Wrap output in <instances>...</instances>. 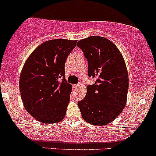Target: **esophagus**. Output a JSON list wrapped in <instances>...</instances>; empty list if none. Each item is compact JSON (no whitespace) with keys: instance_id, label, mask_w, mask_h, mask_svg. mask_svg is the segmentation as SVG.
Instances as JSON below:
<instances>
[{"instance_id":"obj_1","label":"esophagus","mask_w":156,"mask_h":156,"mask_svg":"<svg viewBox=\"0 0 156 156\" xmlns=\"http://www.w3.org/2000/svg\"><path fill=\"white\" fill-rule=\"evenodd\" d=\"M80 87V84H76V85H74V86H73L74 88H78V87Z\"/></svg>"}]
</instances>
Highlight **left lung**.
<instances>
[{
  "label": "left lung",
  "mask_w": 156,
  "mask_h": 156,
  "mask_svg": "<svg viewBox=\"0 0 156 156\" xmlns=\"http://www.w3.org/2000/svg\"><path fill=\"white\" fill-rule=\"evenodd\" d=\"M88 61L89 77L96 78L87 87L86 97L78 102L83 119L104 126L119 116L126 105L129 78L124 58L112 41L90 36L77 44Z\"/></svg>",
  "instance_id": "left-lung-1"
}]
</instances>
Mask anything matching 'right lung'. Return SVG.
<instances>
[{
    "instance_id": "right-lung-1",
    "label": "right lung",
    "mask_w": 156,
    "mask_h": 156,
    "mask_svg": "<svg viewBox=\"0 0 156 156\" xmlns=\"http://www.w3.org/2000/svg\"><path fill=\"white\" fill-rule=\"evenodd\" d=\"M77 41L54 39L38 46L26 61L19 87L26 110L40 122L64 119L72 85L65 79V63Z\"/></svg>"
}]
</instances>
